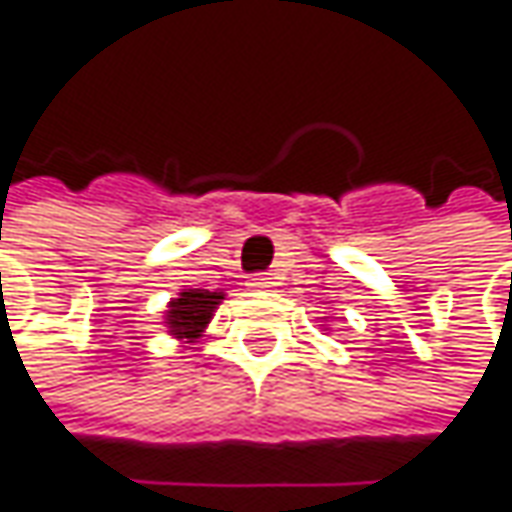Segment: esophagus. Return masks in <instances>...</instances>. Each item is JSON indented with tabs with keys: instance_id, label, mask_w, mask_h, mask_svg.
I'll return each instance as SVG.
<instances>
[{
	"instance_id": "34e87169",
	"label": "esophagus",
	"mask_w": 512,
	"mask_h": 512,
	"mask_svg": "<svg viewBox=\"0 0 512 512\" xmlns=\"http://www.w3.org/2000/svg\"><path fill=\"white\" fill-rule=\"evenodd\" d=\"M276 282H273V276H253L250 282H247V288L250 291H270Z\"/></svg>"
}]
</instances>
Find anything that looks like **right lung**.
<instances>
[{"instance_id":"add662e5","label":"right lung","mask_w":512,"mask_h":512,"mask_svg":"<svg viewBox=\"0 0 512 512\" xmlns=\"http://www.w3.org/2000/svg\"><path fill=\"white\" fill-rule=\"evenodd\" d=\"M224 294L221 291H207V288H184L178 299L167 305V328L172 337L195 343L207 322L213 320V311L221 305Z\"/></svg>"}]
</instances>
